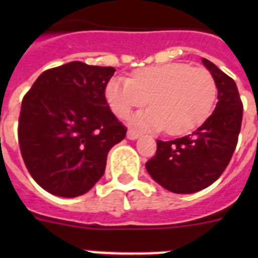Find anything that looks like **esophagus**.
<instances>
[{
    "mask_svg": "<svg viewBox=\"0 0 258 258\" xmlns=\"http://www.w3.org/2000/svg\"><path fill=\"white\" fill-rule=\"evenodd\" d=\"M126 137H127V140L134 141V140H137L138 137H140V133H138L137 131H133V129H129V131H127Z\"/></svg>",
    "mask_w": 258,
    "mask_h": 258,
    "instance_id": "34e87169",
    "label": "esophagus"
}]
</instances>
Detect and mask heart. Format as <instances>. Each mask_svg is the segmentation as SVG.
Instances as JSON below:
<instances>
[{"mask_svg": "<svg viewBox=\"0 0 258 258\" xmlns=\"http://www.w3.org/2000/svg\"><path fill=\"white\" fill-rule=\"evenodd\" d=\"M217 97L214 77L206 68L168 63L136 70L131 79L115 77L107 84L106 98L118 117L134 108H152L134 117L141 127L164 129L172 136L192 132L211 115Z\"/></svg>", "mask_w": 258, "mask_h": 258, "instance_id": "b5f03b06", "label": "heart"}]
</instances>
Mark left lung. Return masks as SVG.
<instances>
[{
	"mask_svg": "<svg viewBox=\"0 0 258 258\" xmlns=\"http://www.w3.org/2000/svg\"><path fill=\"white\" fill-rule=\"evenodd\" d=\"M218 89L214 112L192 134L174 141L157 140L156 154L146 163L154 181L175 194H192L208 187L226 169L238 145L243 103L235 81L208 59Z\"/></svg>",
	"mask_w": 258,
	"mask_h": 258,
	"instance_id": "obj_1",
	"label": "left lung"
}]
</instances>
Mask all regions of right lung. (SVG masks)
<instances>
[{"label":"right lung","instance_id":"right-lung-1","mask_svg":"<svg viewBox=\"0 0 258 258\" xmlns=\"http://www.w3.org/2000/svg\"><path fill=\"white\" fill-rule=\"evenodd\" d=\"M115 71L71 61L42 72L23 98L20 152L32 178L47 192H88L103 175L109 150L125 138L126 127L104 94Z\"/></svg>","mask_w":258,"mask_h":258}]
</instances>
